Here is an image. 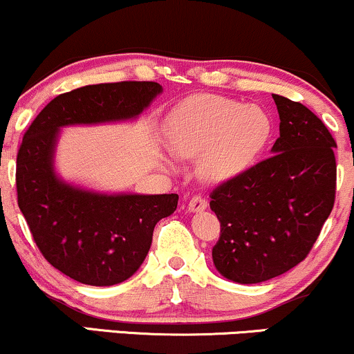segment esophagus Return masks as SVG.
Returning a JSON list of instances; mask_svg holds the SVG:
<instances>
[{
    "label": "esophagus",
    "instance_id": "esophagus-1",
    "mask_svg": "<svg viewBox=\"0 0 354 354\" xmlns=\"http://www.w3.org/2000/svg\"><path fill=\"white\" fill-rule=\"evenodd\" d=\"M207 207V201L203 199L201 196H194L191 198V201L188 203V212H201Z\"/></svg>",
    "mask_w": 354,
    "mask_h": 354
}]
</instances>
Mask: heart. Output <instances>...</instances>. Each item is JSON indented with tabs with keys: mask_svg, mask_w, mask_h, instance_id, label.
Masks as SVG:
<instances>
[{
	"mask_svg": "<svg viewBox=\"0 0 354 354\" xmlns=\"http://www.w3.org/2000/svg\"><path fill=\"white\" fill-rule=\"evenodd\" d=\"M165 129L171 150L186 158L198 156L199 176L219 185L255 163L270 140L272 120L257 105L206 93L174 107Z\"/></svg>",
	"mask_w": 354,
	"mask_h": 354,
	"instance_id": "b5f03b06",
	"label": "heart"
}]
</instances>
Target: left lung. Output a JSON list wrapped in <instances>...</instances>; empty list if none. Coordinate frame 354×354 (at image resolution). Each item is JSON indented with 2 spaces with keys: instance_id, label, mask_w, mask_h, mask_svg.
Listing matches in <instances>:
<instances>
[{
  "instance_id": "left-lung-1",
  "label": "left lung",
  "mask_w": 354,
  "mask_h": 354,
  "mask_svg": "<svg viewBox=\"0 0 354 354\" xmlns=\"http://www.w3.org/2000/svg\"><path fill=\"white\" fill-rule=\"evenodd\" d=\"M280 136L269 158L211 196L221 223L216 270L236 283H261L300 263L333 209L336 143L305 105L275 95Z\"/></svg>"
}]
</instances>
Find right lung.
Returning <instances> with one entry per match:
<instances>
[{
    "mask_svg": "<svg viewBox=\"0 0 354 354\" xmlns=\"http://www.w3.org/2000/svg\"><path fill=\"white\" fill-rule=\"evenodd\" d=\"M163 92L156 82L85 85L57 95L34 118L18 153V204L50 266L93 287L125 282L150 250L153 229L178 194L107 193L67 181L55 168L66 127L133 122Z\"/></svg>",
    "mask_w": 354,
    "mask_h": 354,
    "instance_id": "right-lung-1",
    "label": "right lung"
}]
</instances>
